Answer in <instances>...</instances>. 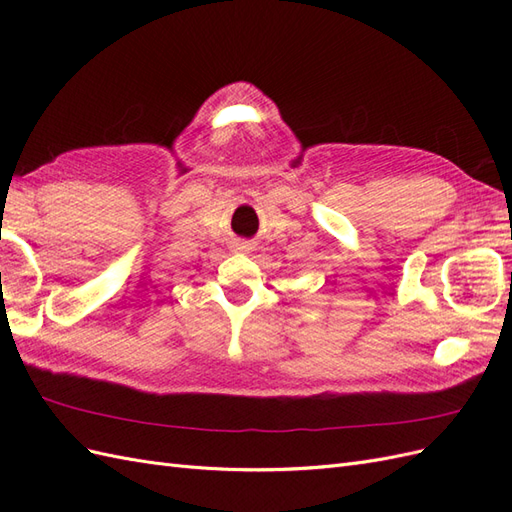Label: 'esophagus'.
<instances>
[{"instance_id":"esophagus-1","label":"esophagus","mask_w":512,"mask_h":512,"mask_svg":"<svg viewBox=\"0 0 512 512\" xmlns=\"http://www.w3.org/2000/svg\"><path fill=\"white\" fill-rule=\"evenodd\" d=\"M237 250H239V252H250L252 245L247 243V241H239V243H237Z\"/></svg>"}]
</instances>
